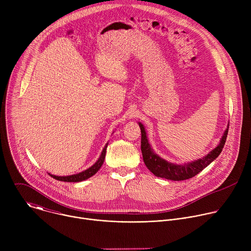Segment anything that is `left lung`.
Segmentation results:
<instances>
[{"label":"left lung","instance_id":"1","mask_svg":"<svg viewBox=\"0 0 251 251\" xmlns=\"http://www.w3.org/2000/svg\"><path fill=\"white\" fill-rule=\"evenodd\" d=\"M139 126L141 129V151L143 155V160L146 167L156 176L159 177H164L167 180L172 181H184L188 180L198 175L201 172L205 167H207L212 161L216 160L223 151L225 147L227 133H228V126L224 133V136L221 139L220 144L214 148L211 152H209L206 156L202 157L201 159H198L196 161L185 163L183 165H177L170 163L161 157H159L151 148V145L148 142V138L146 135V131L144 126L142 123L139 122Z\"/></svg>","mask_w":251,"mask_h":251}]
</instances>
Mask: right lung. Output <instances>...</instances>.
Returning <instances> with one entry per match:
<instances>
[{
    "instance_id": "add662e5",
    "label": "right lung",
    "mask_w": 251,
    "mask_h": 251,
    "mask_svg": "<svg viewBox=\"0 0 251 251\" xmlns=\"http://www.w3.org/2000/svg\"><path fill=\"white\" fill-rule=\"evenodd\" d=\"M107 145H108V143L105 145L99 159L96 161V163L91 166L90 168H88L87 170L81 172V173H78V174H75V175H70V176H54V175H51V174H49L50 176H52L53 178H55V180L57 181H61V182H71V183H76V182H81V181H84V180H87L88 177L92 176L93 175H95L98 170L101 168L103 162H104V159H105V154H106V149H107Z\"/></svg>"
}]
</instances>
